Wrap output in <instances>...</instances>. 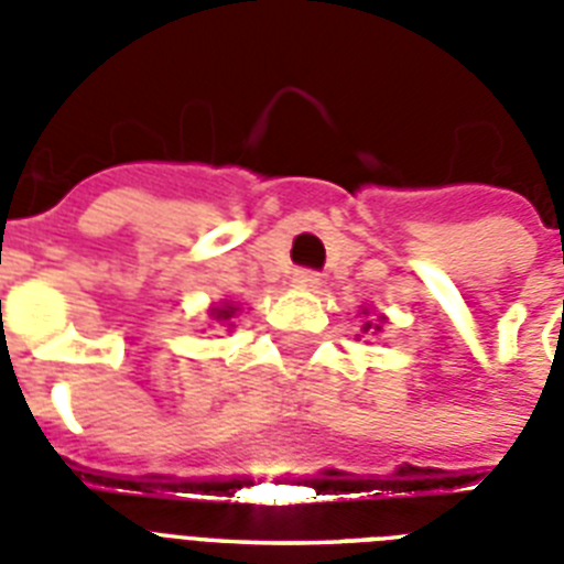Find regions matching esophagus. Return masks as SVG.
<instances>
[{
	"mask_svg": "<svg viewBox=\"0 0 564 564\" xmlns=\"http://www.w3.org/2000/svg\"><path fill=\"white\" fill-rule=\"evenodd\" d=\"M292 283H295L297 290H318L322 286V274L313 272V269H295Z\"/></svg>",
	"mask_w": 564,
	"mask_h": 564,
	"instance_id": "obj_1",
	"label": "esophagus"
}]
</instances>
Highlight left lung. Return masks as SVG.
Instances as JSON below:
<instances>
[{"label": "left lung", "mask_w": 564, "mask_h": 564, "mask_svg": "<svg viewBox=\"0 0 564 564\" xmlns=\"http://www.w3.org/2000/svg\"><path fill=\"white\" fill-rule=\"evenodd\" d=\"M368 329H370V324H368V327H365V333H368ZM373 329H382V327H379V324H373Z\"/></svg>", "instance_id": "8db88e82"}]
</instances>
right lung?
<instances>
[{
	"label": "right lung",
	"mask_w": 564,
	"mask_h": 564,
	"mask_svg": "<svg viewBox=\"0 0 564 564\" xmlns=\"http://www.w3.org/2000/svg\"><path fill=\"white\" fill-rule=\"evenodd\" d=\"M237 313V306H217V310H214V313H210V315H214V318H217V322H228V318H231V315H235Z\"/></svg>",
	"instance_id": "add662e5"
}]
</instances>
